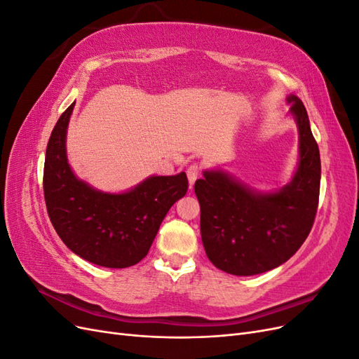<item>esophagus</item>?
<instances>
[{
	"instance_id": "1",
	"label": "esophagus",
	"mask_w": 359,
	"mask_h": 359,
	"mask_svg": "<svg viewBox=\"0 0 359 359\" xmlns=\"http://www.w3.org/2000/svg\"><path fill=\"white\" fill-rule=\"evenodd\" d=\"M199 175H201V166L196 165V163H194V165H190L189 169H187V178H189L190 187H193L194 181L199 178Z\"/></svg>"
}]
</instances>
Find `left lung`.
<instances>
[{
  "instance_id": "obj_1",
  "label": "left lung",
  "mask_w": 359,
  "mask_h": 359,
  "mask_svg": "<svg viewBox=\"0 0 359 359\" xmlns=\"http://www.w3.org/2000/svg\"><path fill=\"white\" fill-rule=\"evenodd\" d=\"M299 133V161L292 181L257 191L223 170H205L194 184L201 235L208 259L233 276H256L285 264L306 241L316 217L320 154L306 107L287 95Z\"/></svg>"
}]
</instances>
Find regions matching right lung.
Here are the masks:
<instances>
[{"label":"right lung","instance_id":"1","mask_svg":"<svg viewBox=\"0 0 359 359\" xmlns=\"http://www.w3.org/2000/svg\"><path fill=\"white\" fill-rule=\"evenodd\" d=\"M76 103V102H74ZM72 103L49 137L43 191L53 229L74 255L106 268L142 260L170 206L187 193L186 172L149 177L124 193H103L74 175L66 151Z\"/></svg>","mask_w":359,"mask_h":359}]
</instances>
